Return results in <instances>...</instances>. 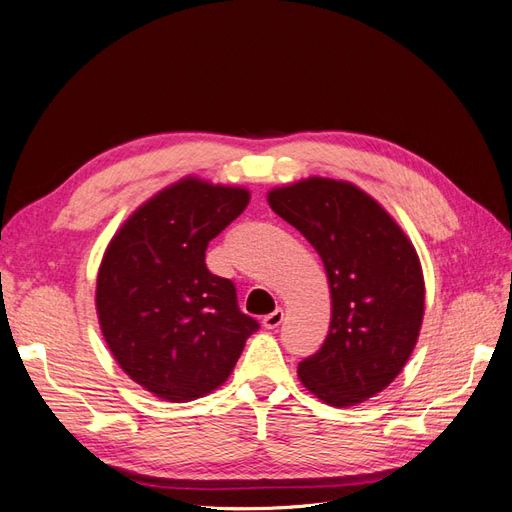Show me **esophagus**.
Here are the masks:
<instances>
[{"label":"esophagus","mask_w":512,"mask_h":512,"mask_svg":"<svg viewBox=\"0 0 512 512\" xmlns=\"http://www.w3.org/2000/svg\"><path fill=\"white\" fill-rule=\"evenodd\" d=\"M282 320H284V312H282V309H275V312H271V314H267L265 318H262V327H265V329H277L282 324Z\"/></svg>","instance_id":"34e87169"}]
</instances>
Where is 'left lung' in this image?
Returning a JSON list of instances; mask_svg holds the SVG:
<instances>
[{"label":"left lung","mask_w":512,"mask_h":512,"mask_svg":"<svg viewBox=\"0 0 512 512\" xmlns=\"http://www.w3.org/2000/svg\"><path fill=\"white\" fill-rule=\"evenodd\" d=\"M271 209L314 245L331 288V327L299 378L346 408L389 386L416 346L425 282L412 241L374 198L346 181L309 177L275 188Z\"/></svg>","instance_id":"1"}]
</instances>
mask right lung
Here are the masks:
<instances>
[{
  "mask_svg": "<svg viewBox=\"0 0 512 512\" xmlns=\"http://www.w3.org/2000/svg\"><path fill=\"white\" fill-rule=\"evenodd\" d=\"M250 203L245 188L185 177L149 198L108 243L96 309L115 361L160 399L218 389L260 324L237 305L235 284L205 265L211 239Z\"/></svg>",
  "mask_w": 512,
  "mask_h": 512,
  "instance_id": "1",
  "label": "right lung"
}]
</instances>
